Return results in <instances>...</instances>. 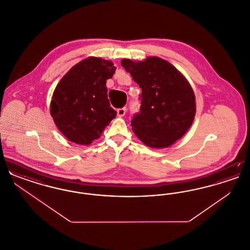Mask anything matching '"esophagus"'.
<instances>
[{"mask_svg":"<svg viewBox=\"0 0 250 250\" xmlns=\"http://www.w3.org/2000/svg\"><path fill=\"white\" fill-rule=\"evenodd\" d=\"M125 111H126V108H125V107L118 108V109H117V115H118L119 117H123V116H125Z\"/></svg>","mask_w":250,"mask_h":250,"instance_id":"34e87169","label":"esophagus"}]
</instances>
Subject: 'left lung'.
Returning a JSON list of instances; mask_svg holds the SVG:
<instances>
[{
	"label": "left lung",
	"instance_id": "obj_1",
	"mask_svg": "<svg viewBox=\"0 0 250 250\" xmlns=\"http://www.w3.org/2000/svg\"><path fill=\"white\" fill-rule=\"evenodd\" d=\"M122 66L142 88L141 112L131 121L132 130L145 145L166 148L181 139L194 121V91L185 76L166 60L123 59Z\"/></svg>",
	"mask_w": 250,
	"mask_h": 250
}]
</instances>
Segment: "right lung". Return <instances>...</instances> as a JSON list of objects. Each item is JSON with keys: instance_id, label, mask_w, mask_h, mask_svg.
<instances>
[{"instance_id": "add662e5", "label": "right lung", "mask_w": 250, "mask_h": 250, "mask_svg": "<svg viewBox=\"0 0 250 250\" xmlns=\"http://www.w3.org/2000/svg\"><path fill=\"white\" fill-rule=\"evenodd\" d=\"M115 69L111 61L88 57L75 64L57 84L50 114L68 141L89 145L116 117V111L109 107L106 87Z\"/></svg>"}]
</instances>
